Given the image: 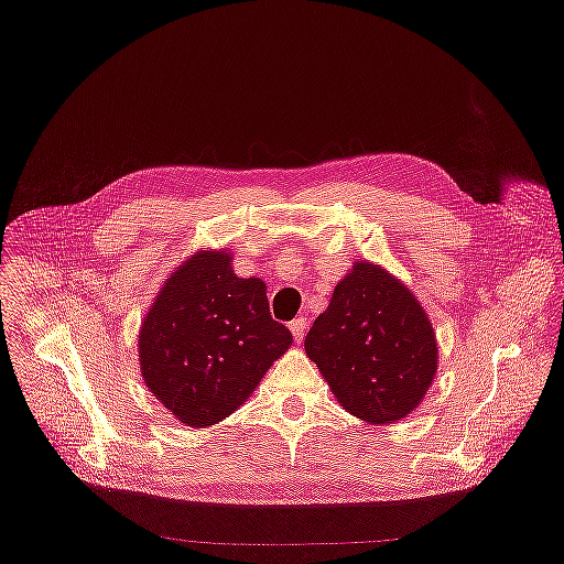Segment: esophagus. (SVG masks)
Listing matches in <instances>:
<instances>
[{"label": "esophagus", "instance_id": "34e87169", "mask_svg": "<svg viewBox=\"0 0 564 564\" xmlns=\"http://www.w3.org/2000/svg\"><path fill=\"white\" fill-rule=\"evenodd\" d=\"M305 327H307V318H303V316H299V318H294V321L290 323V332H292V336H294V340H296V343H301V340H303Z\"/></svg>", "mask_w": 564, "mask_h": 564}]
</instances>
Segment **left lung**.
Instances as JSON below:
<instances>
[{
  "instance_id": "left-lung-1",
  "label": "left lung",
  "mask_w": 564,
  "mask_h": 564,
  "mask_svg": "<svg viewBox=\"0 0 564 564\" xmlns=\"http://www.w3.org/2000/svg\"><path fill=\"white\" fill-rule=\"evenodd\" d=\"M332 394L369 425L405 419L427 394L438 369L427 312L381 265L356 261L305 336Z\"/></svg>"
}]
</instances>
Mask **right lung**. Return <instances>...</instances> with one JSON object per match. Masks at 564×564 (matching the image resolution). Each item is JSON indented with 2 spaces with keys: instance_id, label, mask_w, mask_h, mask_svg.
<instances>
[{
  "instance_id": "obj_1",
  "label": "right lung",
  "mask_w": 564,
  "mask_h": 564,
  "mask_svg": "<svg viewBox=\"0 0 564 564\" xmlns=\"http://www.w3.org/2000/svg\"><path fill=\"white\" fill-rule=\"evenodd\" d=\"M230 252L199 250L159 290L139 329L145 388L187 427H210L257 390L292 345L261 279H239Z\"/></svg>"
}]
</instances>
